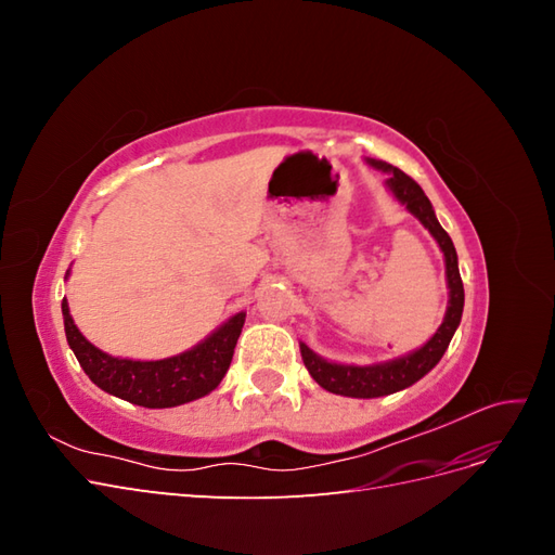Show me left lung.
Instances as JSON below:
<instances>
[{"instance_id": "8db88e82", "label": "left lung", "mask_w": 555, "mask_h": 555, "mask_svg": "<svg viewBox=\"0 0 555 555\" xmlns=\"http://www.w3.org/2000/svg\"><path fill=\"white\" fill-rule=\"evenodd\" d=\"M375 169H382L389 173V190L396 194L400 204H405L408 210L418 217L430 233L433 238L438 241V245L444 251V261H447V282H449V308L444 314V322L438 328V333L422 347L412 351V354L389 361V363H379V365H340V363H328L324 359H319L317 354L300 345V357H304V363L310 371L312 379L324 386L331 393H340L349 398H379V396H389L400 389H408L414 382L422 379L428 371H433L442 354L447 351L453 331L461 324V314H463V304H465V292H463V280L459 273V257H456V247H453L449 233L440 227L438 217L433 212V206L424 190L400 169L391 164L375 162L371 159Z\"/></svg>"}]
</instances>
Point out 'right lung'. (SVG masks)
I'll use <instances>...</instances> for the list:
<instances>
[{"instance_id": "add662e5", "label": "right lung", "mask_w": 555, "mask_h": 555, "mask_svg": "<svg viewBox=\"0 0 555 555\" xmlns=\"http://www.w3.org/2000/svg\"><path fill=\"white\" fill-rule=\"evenodd\" d=\"M62 314L66 340L86 375L106 393L143 408H176L210 393L227 375L245 324V314L238 312L210 338L180 357L164 361H129L108 357L82 338L69 314L66 298L62 300Z\"/></svg>"}]
</instances>
